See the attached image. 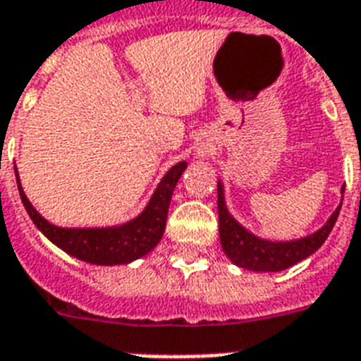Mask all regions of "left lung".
<instances>
[{"label":"left lung","mask_w":361,"mask_h":361,"mask_svg":"<svg viewBox=\"0 0 361 361\" xmlns=\"http://www.w3.org/2000/svg\"><path fill=\"white\" fill-rule=\"evenodd\" d=\"M216 196H219L216 206H219V233H221L222 250L226 252V256L235 265L257 272L283 271V269H289L295 263L306 259L307 256H312L313 252L321 248V245L326 241V237L330 235L334 224L338 221L339 209H341L339 206L328 219L326 224L312 235L302 237L298 241L272 243L252 235L250 231L245 230L228 213L221 183L216 187Z\"/></svg>","instance_id":"obj_1"}]
</instances>
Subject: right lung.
Listing matches in <instances>:
<instances>
[{
  "instance_id": "right-lung-1",
  "label": "right lung",
  "mask_w": 361,
  "mask_h": 361,
  "mask_svg": "<svg viewBox=\"0 0 361 361\" xmlns=\"http://www.w3.org/2000/svg\"><path fill=\"white\" fill-rule=\"evenodd\" d=\"M185 169V161L172 166L171 171L165 174V178L161 180L159 187L155 189L146 209L128 224L114 228L54 226L44 216L38 215L37 209L31 206V202L27 200V196L20 185L18 174H16V181H18L20 198H22L31 221L54 245L63 248L70 256L83 259L87 263L120 265V263H130L133 259L146 256L161 241L166 226V215H169L172 192H174L176 183Z\"/></svg>"
}]
</instances>
